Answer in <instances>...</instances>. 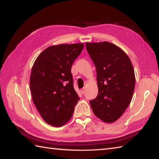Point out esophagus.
Returning <instances> with one entry per match:
<instances>
[{"label":"esophagus","mask_w":159,"mask_h":159,"mask_svg":"<svg viewBox=\"0 0 159 159\" xmlns=\"http://www.w3.org/2000/svg\"><path fill=\"white\" fill-rule=\"evenodd\" d=\"M85 90H86V89L84 87V88H83L81 90H80V92H81L83 94H84L85 93Z\"/></svg>","instance_id":"obj_1"}]
</instances>
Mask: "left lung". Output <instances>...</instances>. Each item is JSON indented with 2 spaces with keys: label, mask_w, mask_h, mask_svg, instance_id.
<instances>
[{
  "label": "left lung",
  "mask_w": 159,
  "mask_h": 159,
  "mask_svg": "<svg viewBox=\"0 0 159 159\" xmlns=\"http://www.w3.org/2000/svg\"><path fill=\"white\" fill-rule=\"evenodd\" d=\"M96 68L98 93L90 100L94 115L106 123L122 116L133 98L135 76L131 61L122 49L109 42H86Z\"/></svg>",
  "instance_id": "8db88e82"
}]
</instances>
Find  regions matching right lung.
I'll return each instance as SVG.
<instances>
[{
    "mask_svg": "<svg viewBox=\"0 0 159 159\" xmlns=\"http://www.w3.org/2000/svg\"><path fill=\"white\" fill-rule=\"evenodd\" d=\"M83 47L82 43L49 46L33 66L30 89L33 103L43 120L55 127L71 119L80 99L74 89L71 68Z\"/></svg>",
    "mask_w": 159,
    "mask_h": 159,
    "instance_id": "obj_1",
    "label": "right lung"
}]
</instances>
